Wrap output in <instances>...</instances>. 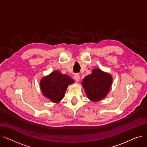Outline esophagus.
Returning <instances> with one entry per match:
<instances>
[{"instance_id": "34e87169", "label": "esophagus", "mask_w": 147, "mask_h": 147, "mask_svg": "<svg viewBox=\"0 0 147 147\" xmlns=\"http://www.w3.org/2000/svg\"><path fill=\"white\" fill-rule=\"evenodd\" d=\"M74 78L76 82H79L80 80V75L79 74H76L74 76Z\"/></svg>"}]
</instances>
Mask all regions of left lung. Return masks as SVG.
<instances>
[{
	"instance_id": "left-lung-1",
	"label": "left lung",
	"mask_w": 147,
	"mask_h": 147,
	"mask_svg": "<svg viewBox=\"0 0 147 147\" xmlns=\"http://www.w3.org/2000/svg\"><path fill=\"white\" fill-rule=\"evenodd\" d=\"M112 76L99 68H95L90 74L83 79L82 84L88 98L96 102L104 98L112 84Z\"/></svg>"
}]
</instances>
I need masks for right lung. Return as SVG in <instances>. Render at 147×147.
<instances>
[{"mask_svg":"<svg viewBox=\"0 0 147 147\" xmlns=\"http://www.w3.org/2000/svg\"><path fill=\"white\" fill-rule=\"evenodd\" d=\"M74 82V80L69 76L56 70L42 78L40 86L45 97L52 102L58 103L64 98L68 86Z\"/></svg>","mask_w":147,"mask_h":147,"instance_id":"1","label":"right lung"}]
</instances>
